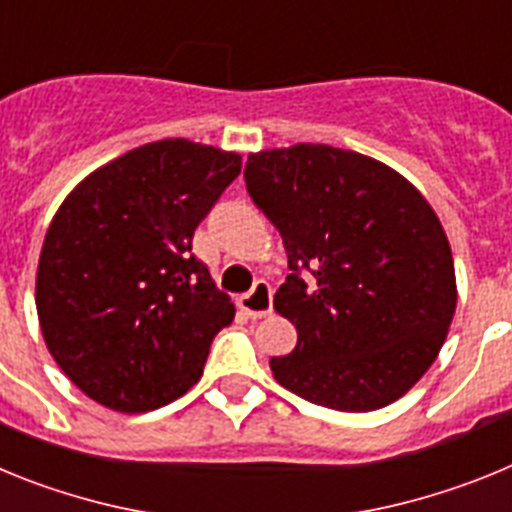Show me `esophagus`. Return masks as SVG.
I'll return each mask as SVG.
<instances>
[{
  "mask_svg": "<svg viewBox=\"0 0 512 512\" xmlns=\"http://www.w3.org/2000/svg\"><path fill=\"white\" fill-rule=\"evenodd\" d=\"M238 307L246 312L248 318H266L274 307L271 302V287L269 282H256L248 295L238 297Z\"/></svg>",
  "mask_w": 512,
  "mask_h": 512,
  "instance_id": "esophagus-1",
  "label": "esophagus"
}]
</instances>
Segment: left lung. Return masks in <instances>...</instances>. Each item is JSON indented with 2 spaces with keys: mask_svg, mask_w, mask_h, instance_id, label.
<instances>
[{
  "mask_svg": "<svg viewBox=\"0 0 512 512\" xmlns=\"http://www.w3.org/2000/svg\"><path fill=\"white\" fill-rule=\"evenodd\" d=\"M243 176L292 271L274 310L295 323L297 346L269 361L274 379L343 413L400 400L436 361L456 310L433 207L377 158L323 143L251 153Z\"/></svg>",
  "mask_w": 512,
  "mask_h": 512,
  "instance_id": "1",
  "label": "left lung"
}]
</instances>
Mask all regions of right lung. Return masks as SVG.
Here are the masks:
<instances>
[{"label":"right lung","mask_w":512,"mask_h":512,"mask_svg":"<svg viewBox=\"0 0 512 512\" xmlns=\"http://www.w3.org/2000/svg\"><path fill=\"white\" fill-rule=\"evenodd\" d=\"M238 174V153L166 138L99 166L61 202L35 307L51 356L94 402L148 413L200 382L235 307L192 238Z\"/></svg>","instance_id":"add662e5"}]
</instances>
